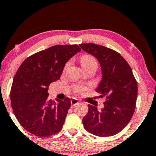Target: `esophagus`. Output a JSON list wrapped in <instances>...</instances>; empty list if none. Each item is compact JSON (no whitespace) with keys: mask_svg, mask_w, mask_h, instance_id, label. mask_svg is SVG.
Returning a JSON list of instances; mask_svg holds the SVG:
<instances>
[{"mask_svg":"<svg viewBox=\"0 0 156 156\" xmlns=\"http://www.w3.org/2000/svg\"><path fill=\"white\" fill-rule=\"evenodd\" d=\"M70 103H71V108H74L76 105L78 104V99L76 98H72L70 100Z\"/></svg>","mask_w":156,"mask_h":156,"instance_id":"1","label":"esophagus"}]
</instances>
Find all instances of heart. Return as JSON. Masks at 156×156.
I'll return each instance as SVG.
<instances>
[{
  "mask_svg": "<svg viewBox=\"0 0 156 156\" xmlns=\"http://www.w3.org/2000/svg\"><path fill=\"white\" fill-rule=\"evenodd\" d=\"M80 62H81L82 66H83V65H90V64L95 63L96 62V61H95V59H94V57H91V56L84 55L81 57V59H80ZM83 91V89H80V88L77 89V91H78V92H80V91Z\"/></svg>",
  "mask_w": 156,
  "mask_h": 156,
  "instance_id": "1",
  "label": "heart"
}]
</instances>
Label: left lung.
I'll return each mask as SVG.
<instances>
[{"mask_svg":"<svg viewBox=\"0 0 156 156\" xmlns=\"http://www.w3.org/2000/svg\"><path fill=\"white\" fill-rule=\"evenodd\" d=\"M80 48L98 60L102 80L96 91L105 97L104 108L88 105L83 118L84 129L98 136H113L128 124L134 112L137 83L127 62L115 51L93 43L80 44Z\"/></svg>","mask_w":156,"mask_h":156,"instance_id":"obj_1","label":"left lung"}]
</instances>
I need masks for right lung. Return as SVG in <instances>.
I'll list each match as a JSON object with an SVG mask.
<instances>
[{
	"instance_id": "right-lung-1",
	"label": "right lung",
	"mask_w": 156,
	"mask_h": 156,
	"mask_svg": "<svg viewBox=\"0 0 156 156\" xmlns=\"http://www.w3.org/2000/svg\"><path fill=\"white\" fill-rule=\"evenodd\" d=\"M80 51L77 45H57L27 58L19 67L11 89L15 116L24 129L41 137L62 129L70 99L48 98V86L59 80L65 64Z\"/></svg>"
}]
</instances>
